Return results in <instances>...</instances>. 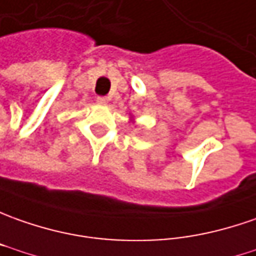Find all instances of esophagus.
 I'll return each mask as SVG.
<instances>
[{
    "instance_id": "34e87169",
    "label": "esophagus",
    "mask_w": 256,
    "mask_h": 256,
    "mask_svg": "<svg viewBox=\"0 0 256 256\" xmlns=\"http://www.w3.org/2000/svg\"><path fill=\"white\" fill-rule=\"evenodd\" d=\"M107 98L106 97H97V104H101V106H106L107 104Z\"/></svg>"
}]
</instances>
